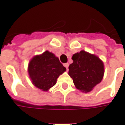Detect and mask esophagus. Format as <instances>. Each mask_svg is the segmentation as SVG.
Returning a JSON list of instances; mask_svg holds the SVG:
<instances>
[{
  "label": "esophagus",
  "instance_id": "34e87169",
  "mask_svg": "<svg viewBox=\"0 0 125 125\" xmlns=\"http://www.w3.org/2000/svg\"><path fill=\"white\" fill-rule=\"evenodd\" d=\"M63 65L65 66V68H66V69H67V70H68V66H69V63H64L63 64Z\"/></svg>",
  "mask_w": 125,
  "mask_h": 125
}]
</instances>
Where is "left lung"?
I'll list each match as a JSON object with an SVG mask.
<instances>
[{
  "mask_svg": "<svg viewBox=\"0 0 125 125\" xmlns=\"http://www.w3.org/2000/svg\"><path fill=\"white\" fill-rule=\"evenodd\" d=\"M73 63L68 74L76 89L84 93L92 91L102 81L104 74V63L97 56L81 51L73 55Z\"/></svg>",
  "mask_w": 125,
  "mask_h": 125,
  "instance_id": "obj_1",
  "label": "left lung"
}]
</instances>
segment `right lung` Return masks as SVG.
<instances>
[{
	"label": "right lung",
	"mask_w": 125,
	"mask_h": 125,
	"mask_svg": "<svg viewBox=\"0 0 125 125\" xmlns=\"http://www.w3.org/2000/svg\"><path fill=\"white\" fill-rule=\"evenodd\" d=\"M66 70L58 57L46 51L36 55L28 64V74L32 84L43 91L48 90L57 83V78Z\"/></svg>",
	"instance_id": "1"
}]
</instances>
